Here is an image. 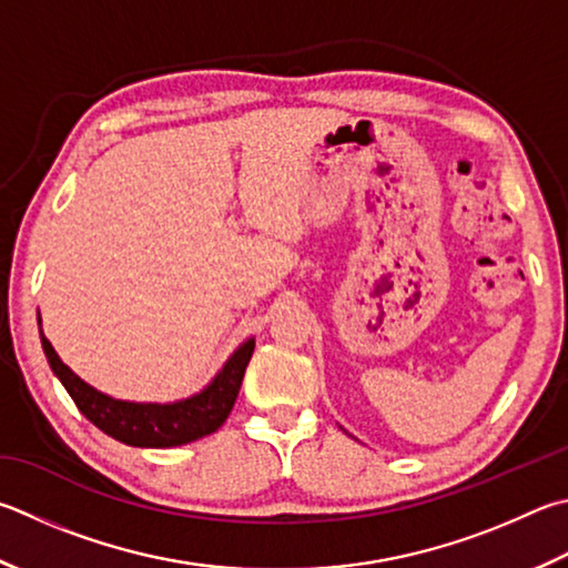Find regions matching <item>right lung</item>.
<instances>
[{"instance_id":"add662e5","label":"right lung","mask_w":568,"mask_h":568,"mask_svg":"<svg viewBox=\"0 0 568 568\" xmlns=\"http://www.w3.org/2000/svg\"><path fill=\"white\" fill-rule=\"evenodd\" d=\"M41 347L49 359L54 375L67 387L71 399L77 402L81 415L106 432L109 437L131 447H179L201 439L219 429L229 419L231 409L239 397L245 367L251 363L255 339H248L235 353L219 377L205 387L201 395L191 399L173 402V405H139V402H121L101 395L89 387L84 379L77 377L61 363L49 339L41 333Z\"/></svg>"}]
</instances>
